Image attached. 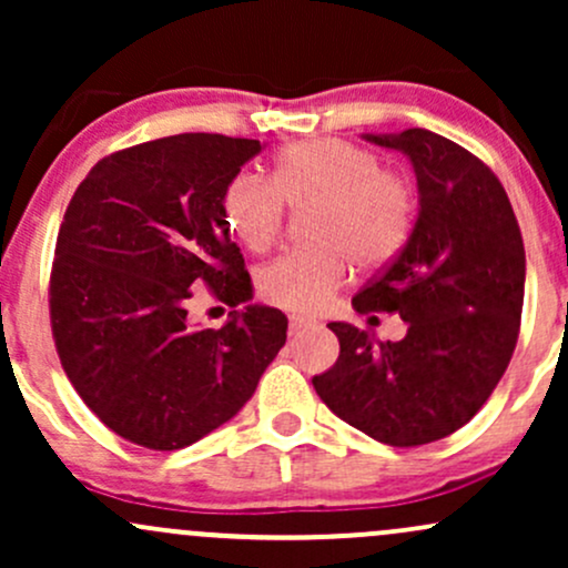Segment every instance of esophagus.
<instances>
[{"mask_svg":"<svg viewBox=\"0 0 568 568\" xmlns=\"http://www.w3.org/2000/svg\"><path fill=\"white\" fill-rule=\"evenodd\" d=\"M315 321H310V317H291V336H298L302 334V331H306V328H315Z\"/></svg>","mask_w":568,"mask_h":568,"instance_id":"esophagus-1","label":"esophagus"}]
</instances>
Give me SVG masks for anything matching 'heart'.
I'll use <instances>...</instances> for the list:
<instances>
[{"label": "heart", "mask_w": 568, "mask_h": 568, "mask_svg": "<svg viewBox=\"0 0 568 568\" xmlns=\"http://www.w3.org/2000/svg\"><path fill=\"white\" fill-rule=\"evenodd\" d=\"M306 211L312 245L262 266L256 288L291 312H321L349 280L352 262L382 270L408 243L416 221V186L406 173L382 168L374 149L344 139L285 146L272 162L270 184L237 173L221 194L226 230L247 251L264 253L283 226V205Z\"/></svg>", "instance_id": "obj_1"}]
</instances>
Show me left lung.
<instances>
[{
    "mask_svg": "<svg viewBox=\"0 0 568 568\" xmlns=\"http://www.w3.org/2000/svg\"><path fill=\"white\" fill-rule=\"evenodd\" d=\"M403 152L419 189V216L406 247L352 298L361 315L397 312L400 342H376L349 323L334 368L315 393L338 419L387 446L446 438L494 393L524 310L526 253L499 179L459 143L425 128L366 133Z\"/></svg>",
    "mask_w": 568,
    "mask_h": 568,
    "instance_id": "left-lung-1",
    "label": "left lung"
}]
</instances>
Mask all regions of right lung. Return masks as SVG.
<instances>
[{"mask_svg":"<svg viewBox=\"0 0 568 568\" xmlns=\"http://www.w3.org/2000/svg\"><path fill=\"white\" fill-rule=\"evenodd\" d=\"M262 143L181 133L103 158L55 243L50 321L69 382L130 443L175 452L230 422L285 344L288 317L247 304L219 331L189 323L192 288L253 298L221 194Z\"/></svg>","mask_w":568,"mask_h":568,"instance_id":"right-lung-1","label":"right lung"}]
</instances>
